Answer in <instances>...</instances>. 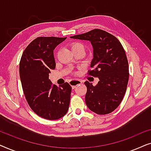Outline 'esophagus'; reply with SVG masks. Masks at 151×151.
Here are the masks:
<instances>
[{
	"label": "esophagus",
	"instance_id": "1",
	"mask_svg": "<svg viewBox=\"0 0 151 151\" xmlns=\"http://www.w3.org/2000/svg\"><path fill=\"white\" fill-rule=\"evenodd\" d=\"M82 83L81 80H71V81L69 82V84H71L72 88H75L78 85H79Z\"/></svg>",
	"mask_w": 151,
	"mask_h": 151
}]
</instances>
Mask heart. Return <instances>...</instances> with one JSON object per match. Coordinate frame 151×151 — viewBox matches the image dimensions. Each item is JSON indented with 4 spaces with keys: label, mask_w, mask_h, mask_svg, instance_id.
Returning a JSON list of instances; mask_svg holds the SVG:
<instances>
[{
    "label": "heart",
    "mask_w": 151,
    "mask_h": 151,
    "mask_svg": "<svg viewBox=\"0 0 151 151\" xmlns=\"http://www.w3.org/2000/svg\"><path fill=\"white\" fill-rule=\"evenodd\" d=\"M70 47H71V51L74 53L75 51H79V50H84V45L81 44V43L76 42H73L70 45Z\"/></svg>",
    "instance_id": "obj_1"
}]
</instances>
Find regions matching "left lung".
Here are the masks:
<instances>
[{
    "mask_svg": "<svg viewBox=\"0 0 151 151\" xmlns=\"http://www.w3.org/2000/svg\"><path fill=\"white\" fill-rule=\"evenodd\" d=\"M71 38L90 41L93 48L92 69L88 70V75L98 78L100 81L96 86L84 82L87 88L86 106L98 115L113 112L123 100L129 78V63L121 42L113 35L100 29Z\"/></svg>",
    "mask_w": 151,
    "mask_h": 151,
    "instance_id": "obj_1",
    "label": "left lung"
}]
</instances>
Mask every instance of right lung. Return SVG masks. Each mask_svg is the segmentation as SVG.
I'll return each mask as SVG.
<instances>
[{"instance_id": "obj_1", "label": "right lung", "mask_w": 151, "mask_h": 151, "mask_svg": "<svg viewBox=\"0 0 151 151\" xmlns=\"http://www.w3.org/2000/svg\"><path fill=\"white\" fill-rule=\"evenodd\" d=\"M67 38L38 37L24 49L20 61V77L29 106L44 119L63 117L69 109L71 87L65 82L59 86L49 80L55 68L53 50Z\"/></svg>"}]
</instances>
